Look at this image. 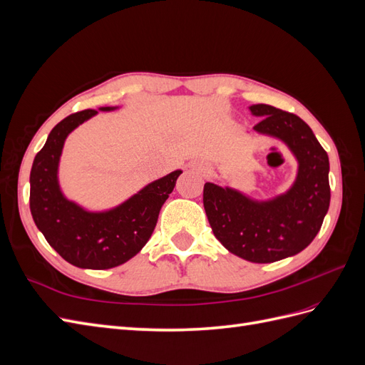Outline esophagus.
Returning a JSON list of instances; mask_svg holds the SVG:
<instances>
[{"mask_svg":"<svg viewBox=\"0 0 365 365\" xmlns=\"http://www.w3.org/2000/svg\"><path fill=\"white\" fill-rule=\"evenodd\" d=\"M189 170L193 172V173L205 176L210 172V165L207 163H202V161H193V163L189 164Z\"/></svg>","mask_w":365,"mask_h":365,"instance_id":"obj_1","label":"esophagus"}]
</instances>
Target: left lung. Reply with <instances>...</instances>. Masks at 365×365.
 <instances>
[{
	"mask_svg": "<svg viewBox=\"0 0 365 365\" xmlns=\"http://www.w3.org/2000/svg\"><path fill=\"white\" fill-rule=\"evenodd\" d=\"M250 111L262 117L254 130L283 141L294 153L297 178L288 192L268 201L205 182L204 208L213 235L230 252L271 263L303 251L322 228L330 204L329 157L298 115L263 103Z\"/></svg>",
	"mask_w": 365,
	"mask_h": 365,
	"instance_id": "obj_1",
	"label": "left lung"
}]
</instances>
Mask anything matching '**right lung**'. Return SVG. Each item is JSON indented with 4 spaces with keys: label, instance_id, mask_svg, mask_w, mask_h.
I'll use <instances>...</instances> for the list:
<instances>
[{
    "label": "right lung",
    "instance_id": "obj_1",
    "mask_svg": "<svg viewBox=\"0 0 365 365\" xmlns=\"http://www.w3.org/2000/svg\"><path fill=\"white\" fill-rule=\"evenodd\" d=\"M105 106L101 111H113ZM97 114L85 109L54 126L30 172V212L38 230L62 259L85 269H109L128 262L148 244L160 210L182 170H175L106 212H90L65 197L58 170L63 143Z\"/></svg>",
    "mask_w": 365,
    "mask_h": 365
}]
</instances>
